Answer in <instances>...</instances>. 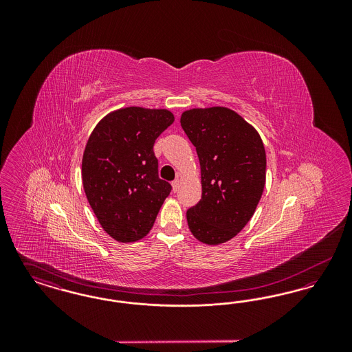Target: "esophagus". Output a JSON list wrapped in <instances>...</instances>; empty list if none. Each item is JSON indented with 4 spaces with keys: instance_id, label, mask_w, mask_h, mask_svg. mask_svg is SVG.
<instances>
[{
    "instance_id": "34e87169",
    "label": "esophagus",
    "mask_w": 352,
    "mask_h": 352,
    "mask_svg": "<svg viewBox=\"0 0 352 352\" xmlns=\"http://www.w3.org/2000/svg\"><path fill=\"white\" fill-rule=\"evenodd\" d=\"M179 184H181V181H179V179H175V181H173L171 186H173V191H174V192H177V191L179 190Z\"/></svg>"
}]
</instances>
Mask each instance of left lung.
<instances>
[{
	"label": "left lung",
	"mask_w": 352,
	"mask_h": 352,
	"mask_svg": "<svg viewBox=\"0 0 352 352\" xmlns=\"http://www.w3.org/2000/svg\"><path fill=\"white\" fill-rule=\"evenodd\" d=\"M181 125L201 173V199L186 212L188 228L204 244L226 243L245 227L263 195L264 144L244 118L223 107L186 111Z\"/></svg>",
	"instance_id": "left-lung-1"
}]
</instances>
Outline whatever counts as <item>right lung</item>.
I'll use <instances>...</instances> for the list:
<instances>
[{"label": "right lung", "mask_w": 352, "mask_h": 352, "mask_svg": "<svg viewBox=\"0 0 352 352\" xmlns=\"http://www.w3.org/2000/svg\"><path fill=\"white\" fill-rule=\"evenodd\" d=\"M173 122L166 109L129 107L102 118L87 141L84 191L104 231L118 241L149 234L171 191L158 177L153 146Z\"/></svg>", "instance_id": "obj_1"}]
</instances>
